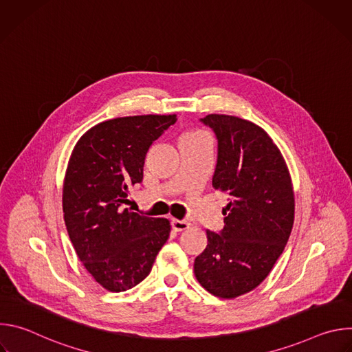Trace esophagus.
Listing matches in <instances>:
<instances>
[{
    "mask_svg": "<svg viewBox=\"0 0 352 352\" xmlns=\"http://www.w3.org/2000/svg\"><path fill=\"white\" fill-rule=\"evenodd\" d=\"M171 226H173V228H174L175 231H185V230L189 228L190 223H188V221H185V220H177V219H174V220H171Z\"/></svg>",
    "mask_w": 352,
    "mask_h": 352,
    "instance_id": "obj_1",
    "label": "esophagus"
}]
</instances>
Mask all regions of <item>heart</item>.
Wrapping results in <instances>:
<instances>
[{"mask_svg":"<svg viewBox=\"0 0 352 352\" xmlns=\"http://www.w3.org/2000/svg\"><path fill=\"white\" fill-rule=\"evenodd\" d=\"M184 136L185 138H196V136H202V133H200V132H188Z\"/></svg>","mask_w":352,"mask_h":352,"instance_id":"1","label":"heart"}]
</instances>
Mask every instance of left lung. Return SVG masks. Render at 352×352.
Returning <instances> with one entry per match:
<instances>
[{
  "mask_svg": "<svg viewBox=\"0 0 352 352\" xmlns=\"http://www.w3.org/2000/svg\"><path fill=\"white\" fill-rule=\"evenodd\" d=\"M200 122L216 135L212 184L230 204L223 230L206 231L193 270L213 295L235 298L256 288L283 254L294 224L292 184L278 147L256 124L223 114Z\"/></svg>",
  "mask_w": 352,
  "mask_h": 352,
  "instance_id": "8db88e82",
  "label": "left lung"
}]
</instances>
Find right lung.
<instances>
[{"label": "right lung", "instance_id": "add662e5", "mask_svg": "<svg viewBox=\"0 0 352 352\" xmlns=\"http://www.w3.org/2000/svg\"><path fill=\"white\" fill-rule=\"evenodd\" d=\"M175 116H136L89 129L71 155L63 193L64 220L76 255L106 289L126 291L152 272L170 236L167 219L124 209L128 186L142 182L148 147Z\"/></svg>", "mask_w": 352, "mask_h": 352}]
</instances>
